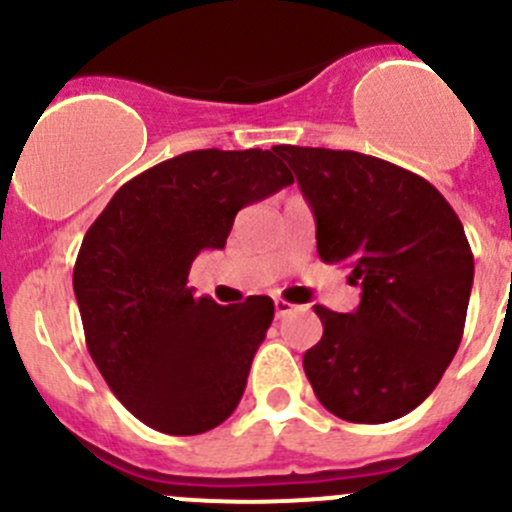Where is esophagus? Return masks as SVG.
I'll return each mask as SVG.
<instances>
[{"mask_svg":"<svg viewBox=\"0 0 512 512\" xmlns=\"http://www.w3.org/2000/svg\"><path fill=\"white\" fill-rule=\"evenodd\" d=\"M292 309H297V307H294L292 302H287V299H280V297L275 299V314H277V317H287Z\"/></svg>","mask_w":512,"mask_h":512,"instance_id":"esophagus-1","label":"esophagus"}]
</instances>
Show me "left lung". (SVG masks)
Wrapping results in <instances>:
<instances>
[{
    "mask_svg": "<svg viewBox=\"0 0 512 512\" xmlns=\"http://www.w3.org/2000/svg\"><path fill=\"white\" fill-rule=\"evenodd\" d=\"M317 220V252L361 285L352 314L314 304L324 334L304 354L319 404L352 423L414 411L461 344L473 252L428 180L356 151L275 146Z\"/></svg>",
    "mask_w": 512,
    "mask_h": 512,
    "instance_id": "1",
    "label": "left lung"
}]
</instances>
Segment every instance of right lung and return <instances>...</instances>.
Wrapping results in <instances>:
<instances>
[{
    "mask_svg": "<svg viewBox=\"0 0 512 512\" xmlns=\"http://www.w3.org/2000/svg\"><path fill=\"white\" fill-rule=\"evenodd\" d=\"M292 183L275 148L188 151L121 185L89 227L74 265L86 347L146 426L195 436L237 409L275 304L195 297L188 272L225 247L237 210Z\"/></svg>",
    "mask_w": 512,
    "mask_h": 512,
    "instance_id": "right-lung-1",
    "label": "right lung"
}]
</instances>
